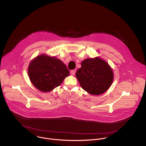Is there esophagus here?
<instances>
[{"label":"esophagus","instance_id":"obj_1","mask_svg":"<svg viewBox=\"0 0 146 146\" xmlns=\"http://www.w3.org/2000/svg\"><path fill=\"white\" fill-rule=\"evenodd\" d=\"M70 74H71V75H72V76L75 75V74H76V70H72L70 71Z\"/></svg>","mask_w":146,"mask_h":146}]
</instances>
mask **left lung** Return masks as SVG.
Masks as SVG:
<instances>
[{
	"instance_id": "obj_1",
	"label": "left lung",
	"mask_w": 146,
	"mask_h": 146,
	"mask_svg": "<svg viewBox=\"0 0 146 146\" xmlns=\"http://www.w3.org/2000/svg\"><path fill=\"white\" fill-rule=\"evenodd\" d=\"M76 71V78L84 90L94 95L107 90L113 80V72L108 63L100 58H87Z\"/></svg>"
}]
</instances>
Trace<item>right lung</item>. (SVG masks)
<instances>
[{
	"label": "right lung",
	"instance_id": "add662e5",
	"mask_svg": "<svg viewBox=\"0 0 146 146\" xmlns=\"http://www.w3.org/2000/svg\"><path fill=\"white\" fill-rule=\"evenodd\" d=\"M28 73L35 87L45 92L60 86L70 75L69 70L60 60L44 54L38 56L31 62Z\"/></svg>",
	"mask_w": 146,
	"mask_h": 146
}]
</instances>
